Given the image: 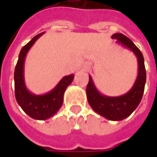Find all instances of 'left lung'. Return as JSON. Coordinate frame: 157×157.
Returning <instances> with one entry per match:
<instances>
[{"mask_svg":"<svg viewBox=\"0 0 157 157\" xmlns=\"http://www.w3.org/2000/svg\"><path fill=\"white\" fill-rule=\"evenodd\" d=\"M112 38L117 40L119 44L128 49L137 57L138 74L136 82L127 94L118 97H110L100 94L92 77L89 76L86 96L88 103L94 112L109 121H122L136 110L142 100L146 83V70L142 53L128 37L121 33H115L112 36Z\"/></svg>","mask_w":157,"mask_h":157,"instance_id":"8db88e82","label":"left lung"}]
</instances>
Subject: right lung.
I'll return each mask as SVG.
<instances>
[{
    "mask_svg": "<svg viewBox=\"0 0 157 157\" xmlns=\"http://www.w3.org/2000/svg\"><path fill=\"white\" fill-rule=\"evenodd\" d=\"M44 33L36 35L21 48L14 74L15 99L18 105L29 117L39 121L47 120L57 113L63 105V94L74 78L73 74L64 76L52 91L42 95L34 94L28 90L24 81L25 57L29 49Z\"/></svg>",
    "mask_w": 157,
    "mask_h": 157,
    "instance_id": "add662e5",
    "label": "right lung"
}]
</instances>
